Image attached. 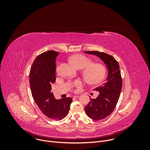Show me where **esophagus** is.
Returning a JSON list of instances; mask_svg holds the SVG:
<instances>
[{
    "mask_svg": "<svg viewBox=\"0 0 150 150\" xmlns=\"http://www.w3.org/2000/svg\"><path fill=\"white\" fill-rule=\"evenodd\" d=\"M79 97V96H74L73 97L74 98H78Z\"/></svg>",
    "mask_w": 150,
    "mask_h": 150,
    "instance_id": "34e87169",
    "label": "esophagus"
}]
</instances>
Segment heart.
<instances>
[{
  "label": "heart",
  "instance_id": "heart-1",
  "mask_svg": "<svg viewBox=\"0 0 150 150\" xmlns=\"http://www.w3.org/2000/svg\"><path fill=\"white\" fill-rule=\"evenodd\" d=\"M73 65L78 69L85 68L83 70V74L87 80L90 82H98L101 81L105 74V68L102 64L94 63H91V60L82 54H75L70 59ZM82 85L80 80H76L72 84L71 86L75 88L76 90L79 89Z\"/></svg>",
  "mask_w": 150,
  "mask_h": 150
}]
</instances>
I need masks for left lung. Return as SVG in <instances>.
<instances>
[{"label":"left lung","instance_id":"left-lung-1","mask_svg":"<svg viewBox=\"0 0 150 150\" xmlns=\"http://www.w3.org/2000/svg\"><path fill=\"white\" fill-rule=\"evenodd\" d=\"M85 53L93 54L100 58L108 69L105 81L94 90L99 94L96 99L85 107L87 115L94 120H102L109 116L114 110L119 100L122 87V79L117 61L111 55L98 51H85Z\"/></svg>","mask_w":150,"mask_h":150}]
</instances>
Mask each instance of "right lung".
<instances>
[{
	"instance_id": "right-lung-1",
	"label": "right lung",
	"mask_w": 150,
	"mask_h": 150,
	"mask_svg": "<svg viewBox=\"0 0 150 150\" xmlns=\"http://www.w3.org/2000/svg\"><path fill=\"white\" fill-rule=\"evenodd\" d=\"M57 52L49 50L39 54L30 72L32 96L41 112L53 120H61L68 113L72 98L56 100L51 93L52 83L56 81Z\"/></svg>"
}]
</instances>
